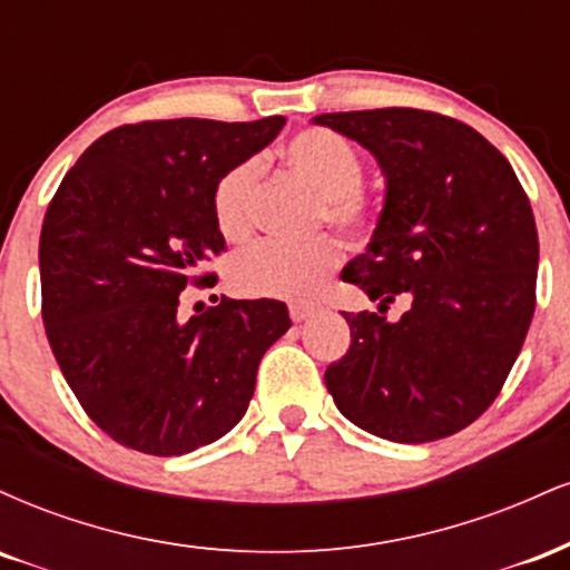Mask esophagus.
<instances>
[{"mask_svg":"<svg viewBox=\"0 0 570 570\" xmlns=\"http://www.w3.org/2000/svg\"><path fill=\"white\" fill-rule=\"evenodd\" d=\"M313 313H316V307H313V305H289V316H292L294 324L305 322V318H311Z\"/></svg>","mask_w":570,"mask_h":570,"instance_id":"34e87169","label":"esophagus"}]
</instances>
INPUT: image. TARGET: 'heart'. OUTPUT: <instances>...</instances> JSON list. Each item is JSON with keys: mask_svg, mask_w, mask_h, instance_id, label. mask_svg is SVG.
Wrapping results in <instances>:
<instances>
[{"mask_svg": "<svg viewBox=\"0 0 570 570\" xmlns=\"http://www.w3.org/2000/svg\"><path fill=\"white\" fill-rule=\"evenodd\" d=\"M284 163L318 195V225L340 235H358L372 219V203L362 189L364 158L345 136L330 128H307L284 147ZM263 195V163L248 158L233 166L214 187V222L230 244H244L257 227ZM335 240L316 238L289 246L265 240L230 263V284L248 297L305 299L313 297L337 271Z\"/></svg>", "mask_w": 570, "mask_h": 570, "instance_id": "heart-1", "label": "heart"}]
</instances>
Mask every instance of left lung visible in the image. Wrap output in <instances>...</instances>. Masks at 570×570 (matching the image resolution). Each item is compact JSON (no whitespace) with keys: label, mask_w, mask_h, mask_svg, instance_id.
Listing matches in <instances>:
<instances>
[{"label":"left lung","mask_w":570,"mask_h":570,"mask_svg":"<svg viewBox=\"0 0 570 570\" xmlns=\"http://www.w3.org/2000/svg\"><path fill=\"white\" fill-rule=\"evenodd\" d=\"M381 163L385 203L343 281L399 322L343 313L351 348L324 372L337 410L391 442L466 429L499 396L535 311L539 233L514 168L466 122L389 107L313 117Z\"/></svg>","instance_id":"1"}]
</instances>
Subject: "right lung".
<instances>
[{"label": "right lung", "mask_w": 570, "mask_h": 570, "mask_svg": "<svg viewBox=\"0 0 570 570\" xmlns=\"http://www.w3.org/2000/svg\"><path fill=\"white\" fill-rule=\"evenodd\" d=\"M284 117L144 120L96 139L69 168L39 235L42 322L77 402L104 434L185 455L244 417L259 358L289 330L278 299L179 316L187 286L225 252L214 187L267 147Z\"/></svg>", "instance_id": "obj_1"}]
</instances>
